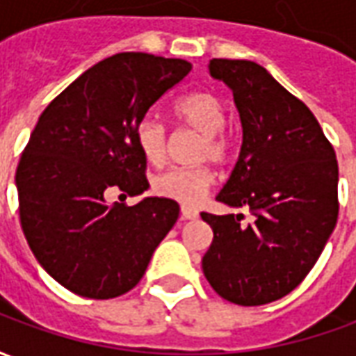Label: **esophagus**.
Returning a JSON list of instances; mask_svg holds the SVG:
<instances>
[{
    "instance_id": "esophagus-1",
    "label": "esophagus",
    "mask_w": 356,
    "mask_h": 356,
    "mask_svg": "<svg viewBox=\"0 0 356 356\" xmlns=\"http://www.w3.org/2000/svg\"><path fill=\"white\" fill-rule=\"evenodd\" d=\"M181 216H183V219H196L198 217V209L191 208V206H183L181 208Z\"/></svg>"
}]
</instances>
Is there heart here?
Instances as JSON below:
<instances>
[{
    "instance_id": "b5f03b06",
    "label": "heart",
    "mask_w": 356,
    "mask_h": 356,
    "mask_svg": "<svg viewBox=\"0 0 356 356\" xmlns=\"http://www.w3.org/2000/svg\"><path fill=\"white\" fill-rule=\"evenodd\" d=\"M173 120L181 129L200 133L196 147V160H211L213 163L231 162L236 150L232 133L225 127L223 102L213 93L198 91L179 99L173 106ZM135 140L140 154L152 165H160L168 156V133L154 120H143L137 125ZM216 183V173L208 165L173 168L160 173L152 181V191L158 196L170 198L185 206H194L206 196L209 186Z\"/></svg>"
}]
</instances>
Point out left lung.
Here are the masks:
<instances>
[{
  "label": "left lung",
  "mask_w": 356,
  "mask_h": 356,
  "mask_svg": "<svg viewBox=\"0 0 356 356\" xmlns=\"http://www.w3.org/2000/svg\"><path fill=\"white\" fill-rule=\"evenodd\" d=\"M242 122L238 162L217 202L250 209L202 213L213 242L202 259L211 288L236 305L284 298L309 275L337 223V160L305 102L252 60L213 58Z\"/></svg>",
  "instance_id": "obj_1"
}]
</instances>
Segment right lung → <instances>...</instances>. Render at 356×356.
I'll use <instances>...</instances> for the list:
<instances>
[{"instance_id":"right-lung-1","label":"right lung","mask_w":356,"mask_h":356,"mask_svg":"<svg viewBox=\"0 0 356 356\" xmlns=\"http://www.w3.org/2000/svg\"><path fill=\"white\" fill-rule=\"evenodd\" d=\"M191 68L183 58L118 53L42 112L15 177L20 225L38 263L66 290L89 299L129 291L177 221L170 198L125 206L104 196L147 191L137 125Z\"/></svg>"}]
</instances>
